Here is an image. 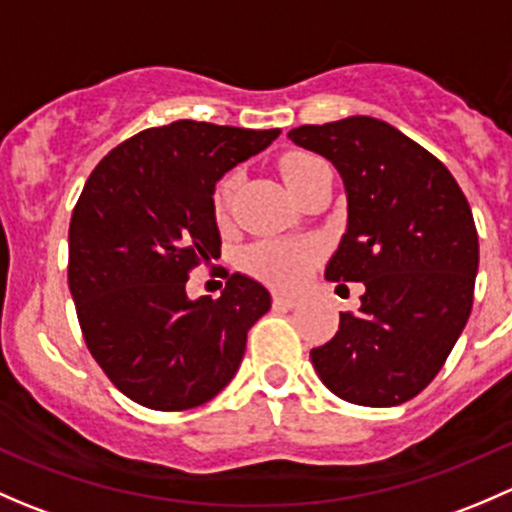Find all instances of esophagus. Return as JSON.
<instances>
[{
    "label": "esophagus",
    "instance_id": "obj_1",
    "mask_svg": "<svg viewBox=\"0 0 512 512\" xmlns=\"http://www.w3.org/2000/svg\"><path fill=\"white\" fill-rule=\"evenodd\" d=\"M297 302L299 299L292 297V294H275V297H272L275 309H292V307H297Z\"/></svg>",
    "mask_w": 512,
    "mask_h": 512
}]
</instances>
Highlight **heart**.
<instances>
[{
	"mask_svg": "<svg viewBox=\"0 0 512 512\" xmlns=\"http://www.w3.org/2000/svg\"><path fill=\"white\" fill-rule=\"evenodd\" d=\"M322 160L309 153H289L282 160V175H285L289 190L297 188L304 180V175L319 165ZM232 198V178L225 175L213 193V210L215 218H225ZM319 257L317 242L312 240H262L247 247L242 265L250 275L260 277L262 282L275 287H294L307 277L312 265Z\"/></svg>",
	"mask_w": 512,
	"mask_h": 512,
	"instance_id": "heart-1",
	"label": "heart"
}]
</instances>
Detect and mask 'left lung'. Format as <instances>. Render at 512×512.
I'll list each match as a JSON object with an SVG mask.
<instances>
[{
  "label": "left lung",
  "mask_w": 512,
  "mask_h": 512,
  "mask_svg": "<svg viewBox=\"0 0 512 512\" xmlns=\"http://www.w3.org/2000/svg\"><path fill=\"white\" fill-rule=\"evenodd\" d=\"M287 138L332 160L347 188V232L324 277L364 285L359 312L339 314V332L309 354L314 369L349 404H404L431 384L471 317V205L441 160L379 118L299 126Z\"/></svg>",
  "instance_id": "1"
}]
</instances>
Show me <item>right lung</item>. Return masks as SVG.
<instances>
[{
  "mask_svg": "<svg viewBox=\"0 0 512 512\" xmlns=\"http://www.w3.org/2000/svg\"><path fill=\"white\" fill-rule=\"evenodd\" d=\"M277 136L173 121L123 141L86 180L69 225V289L91 356L136 404L195 409L235 376L270 292L235 272L218 299H188L185 282L220 257L215 183Z\"/></svg>",
  "mask_w": 512,
  "mask_h": 512,
  "instance_id": "right-lung-1",
  "label": "right lung"
}]
</instances>
